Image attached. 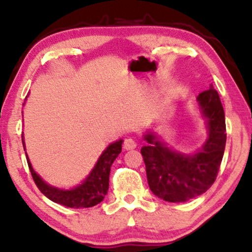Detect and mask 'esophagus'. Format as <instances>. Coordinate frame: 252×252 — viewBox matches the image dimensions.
Listing matches in <instances>:
<instances>
[{"label":"esophagus","instance_id":"esophagus-1","mask_svg":"<svg viewBox=\"0 0 252 252\" xmlns=\"http://www.w3.org/2000/svg\"><path fill=\"white\" fill-rule=\"evenodd\" d=\"M123 147L126 150H133V149H136L137 147V143H136V140L135 139H132V138H126V139H124V143H123Z\"/></svg>","mask_w":252,"mask_h":252}]
</instances>
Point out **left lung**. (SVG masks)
Masks as SVG:
<instances>
[{"mask_svg": "<svg viewBox=\"0 0 252 252\" xmlns=\"http://www.w3.org/2000/svg\"><path fill=\"white\" fill-rule=\"evenodd\" d=\"M197 100L209 128V138L198 152L184 156L166 147L153 133L144 137L149 144L140 153L147 182L151 191L166 202L196 198L212 187L219 173L227 136L223 107L213 86L199 93Z\"/></svg>", "mask_w": 252, "mask_h": 252, "instance_id": "8db88e82", "label": "left lung"}]
</instances>
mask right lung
Listing matches in <instances>:
<instances>
[{
    "instance_id": "add662e5",
    "label": "right lung",
    "mask_w": 252,
    "mask_h": 252,
    "mask_svg": "<svg viewBox=\"0 0 252 252\" xmlns=\"http://www.w3.org/2000/svg\"><path fill=\"white\" fill-rule=\"evenodd\" d=\"M122 142L123 140H119V142L110 144L100 156L98 162L89 177L80 186L71 190H61L48 186L43 182L41 177L36 175L30 163L29 158L28 165L38 189L52 202L61 204L66 207H72V209L92 207L101 203L107 194L109 188L110 167L122 151Z\"/></svg>"
}]
</instances>
